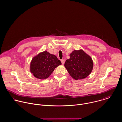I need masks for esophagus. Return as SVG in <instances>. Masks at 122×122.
<instances>
[{
	"instance_id": "34e87169",
	"label": "esophagus",
	"mask_w": 122,
	"mask_h": 122,
	"mask_svg": "<svg viewBox=\"0 0 122 122\" xmlns=\"http://www.w3.org/2000/svg\"><path fill=\"white\" fill-rule=\"evenodd\" d=\"M61 62L62 64H63L65 63V60H64V59H62V60H61Z\"/></svg>"
}]
</instances>
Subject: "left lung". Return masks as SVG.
<instances>
[{
  "label": "left lung",
  "mask_w": 122,
  "mask_h": 122,
  "mask_svg": "<svg viewBox=\"0 0 122 122\" xmlns=\"http://www.w3.org/2000/svg\"><path fill=\"white\" fill-rule=\"evenodd\" d=\"M64 66L72 77L75 80L86 77L93 69L91 57L82 50H74L70 54Z\"/></svg>",
  "instance_id": "left-lung-1"
}]
</instances>
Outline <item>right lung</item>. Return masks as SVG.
<instances>
[{
    "label": "right lung",
    "instance_id": "obj_1",
    "mask_svg": "<svg viewBox=\"0 0 122 122\" xmlns=\"http://www.w3.org/2000/svg\"><path fill=\"white\" fill-rule=\"evenodd\" d=\"M61 64L57 57L47 51L41 52L34 57L30 63V70L36 78H48L54 69Z\"/></svg>",
    "mask_w": 122,
    "mask_h": 122
}]
</instances>
